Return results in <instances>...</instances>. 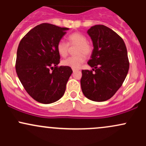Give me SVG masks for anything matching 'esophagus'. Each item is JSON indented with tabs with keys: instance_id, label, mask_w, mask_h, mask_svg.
I'll return each instance as SVG.
<instances>
[{
	"instance_id": "esophagus-1",
	"label": "esophagus",
	"mask_w": 146,
	"mask_h": 146,
	"mask_svg": "<svg viewBox=\"0 0 146 146\" xmlns=\"http://www.w3.org/2000/svg\"><path fill=\"white\" fill-rule=\"evenodd\" d=\"M78 71V70H76V69H73V73H74V72H75V71Z\"/></svg>"
}]
</instances>
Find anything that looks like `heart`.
I'll use <instances>...</instances> for the list:
<instances>
[{"label": "heart", "mask_w": 146, "mask_h": 146, "mask_svg": "<svg viewBox=\"0 0 146 146\" xmlns=\"http://www.w3.org/2000/svg\"><path fill=\"white\" fill-rule=\"evenodd\" d=\"M68 43L64 40H60L57 44V51L60 56L66 57L69 51V46H75L74 56L69 57L63 60V66H68L73 69H77L82 66L85 61V56H88L92 52V46L87 42V38L81 33L75 32L67 37Z\"/></svg>", "instance_id": "obj_1"}]
</instances>
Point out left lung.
<instances>
[{
    "mask_svg": "<svg viewBox=\"0 0 146 146\" xmlns=\"http://www.w3.org/2000/svg\"><path fill=\"white\" fill-rule=\"evenodd\" d=\"M87 33L93 44L88 64L93 68L94 72L82 71V90L92 101H106L121 86L128 74L126 46L121 37L104 25L91 27Z\"/></svg>",
    "mask_w": 146,
    "mask_h": 146,
    "instance_id": "left-lung-1",
    "label": "left lung"
}]
</instances>
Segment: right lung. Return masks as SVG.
Instances as JSON below:
<instances>
[{
  "label": "right lung",
  "mask_w": 146,
  "mask_h": 146,
  "mask_svg": "<svg viewBox=\"0 0 146 146\" xmlns=\"http://www.w3.org/2000/svg\"><path fill=\"white\" fill-rule=\"evenodd\" d=\"M68 29L42 23L30 30L18 45L16 73L28 94L40 103H53L64 94L73 71L58 66L60 56L57 44Z\"/></svg>",
  "instance_id": "1"
}]
</instances>
